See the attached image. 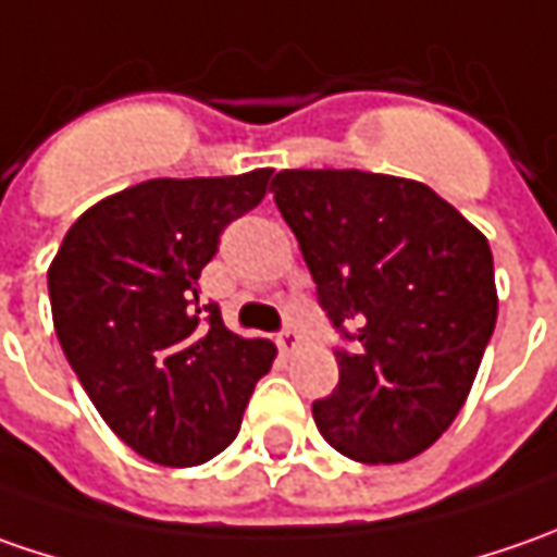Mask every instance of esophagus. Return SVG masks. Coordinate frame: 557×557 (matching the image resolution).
<instances>
[{
    "mask_svg": "<svg viewBox=\"0 0 557 557\" xmlns=\"http://www.w3.org/2000/svg\"><path fill=\"white\" fill-rule=\"evenodd\" d=\"M275 344H278V350H282V354H285V356H294V354H297V350H300V347H304L300 334L294 332V329H288V332L278 334V341H275Z\"/></svg>",
    "mask_w": 557,
    "mask_h": 557,
    "instance_id": "obj_1",
    "label": "esophagus"
}]
</instances>
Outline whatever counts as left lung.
I'll use <instances>...</instances> for the list:
<instances>
[{
  "label": "left lung",
  "instance_id": "obj_1",
  "mask_svg": "<svg viewBox=\"0 0 557 557\" xmlns=\"http://www.w3.org/2000/svg\"><path fill=\"white\" fill-rule=\"evenodd\" d=\"M269 191L334 329H355L337 391L312 403L319 434L362 465L416 459L456 421L496 329L486 235L403 176L282 170Z\"/></svg>",
  "mask_w": 557,
  "mask_h": 557
}]
</instances>
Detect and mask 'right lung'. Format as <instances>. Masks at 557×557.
<instances>
[{
	"label": "right lung",
	"mask_w": 557,
	"mask_h": 557,
	"mask_svg": "<svg viewBox=\"0 0 557 557\" xmlns=\"http://www.w3.org/2000/svg\"><path fill=\"white\" fill-rule=\"evenodd\" d=\"M269 176L129 185L92 203L54 253L58 344L104 424L148 461L191 468L223 453L278 354L198 300L223 228L263 201Z\"/></svg>",
	"instance_id": "right-lung-1"
}]
</instances>
